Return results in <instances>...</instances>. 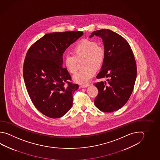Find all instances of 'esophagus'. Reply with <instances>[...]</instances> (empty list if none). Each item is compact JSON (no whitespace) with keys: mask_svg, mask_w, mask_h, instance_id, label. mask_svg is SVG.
Masks as SVG:
<instances>
[{"mask_svg":"<svg viewBox=\"0 0 160 160\" xmlns=\"http://www.w3.org/2000/svg\"><path fill=\"white\" fill-rule=\"evenodd\" d=\"M90 85L89 84H82L81 85V87L82 88H86L89 87Z\"/></svg>","mask_w":160,"mask_h":160,"instance_id":"obj_1","label":"esophagus"}]
</instances>
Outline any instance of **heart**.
<instances>
[{
    "mask_svg": "<svg viewBox=\"0 0 160 160\" xmlns=\"http://www.w3.org/2000/svg\"><path fill=\"white\" fill-rule=\"evenodd\" d=\"M85 58L84 69L78 71L73 76L76 82L86 84L96 73V69L102 64L105 51L96 42L91 40H84L78 43L73 48V53H67L64 63L69 72L74 73L77 71L78 61Z\"/></svg>",
    "mask_w": 160,
    "mask_h": 160,
    "instance_id": "obj_1",
    "label": "heart"
}]
</instances>
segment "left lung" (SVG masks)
Returning <instances> with one entry per match:
<instances>
[{"label": "left lung", "instance_id": "obj_1", "mask_svg": "<svg viewBox=\"0 0 160 160\" xmlns=\"http://www.w3.org/2000/svg\"><path fill=\"white\" fill-rule=\"evenodd\" d=\"M94 35L102 38L105 49L96 78H108L94 84L98 91L94 105L101 112H111L122 108L132 94L137 74L135 59L128 42L119 34L103 29L94 31L90 37Z\"/></svg>", "mask_w": 160, "mask_h": 160}]
</instances>
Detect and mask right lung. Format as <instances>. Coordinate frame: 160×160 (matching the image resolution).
<instances>
[{
  "label": "right lung",
  "instance_id": "obj_1",
  "mask_svg": "<svg viewBox=\"0 0 160 160\" xmlns=\"http://www.w3.org/2000/svg\"><path fill=\"white\" fill-rule=\"evenodd\" d=\"M83 34L80 31L46 34L28 49L23 65L25 84L37 109L51 118L66 114L72 108L73 94L78 85L73 83L63 54Z\"/></svg>",
  "mask_w": 160,
  "mask_h": 160
}]
</instances>
